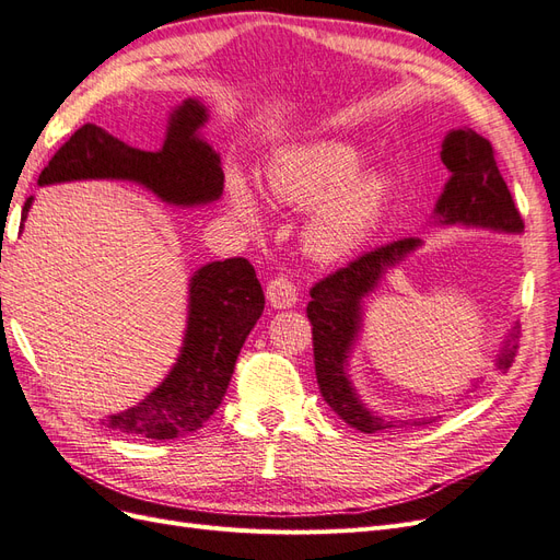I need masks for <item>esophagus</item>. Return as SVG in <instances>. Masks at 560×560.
Returning a JSON list of instances; mask_svg holds the SVG:
<instances>
[{"label":"esophagus","instance_id":"esophagus-1","mask_svg":"<svg viewBox=\"0 0 560 560\" xmlns=\"http://www.w3.org/2000/svg\"><path fill=\"white\" fill-rule=\"evenodd\" d=\"M266 299L270 303V308H276V311L292 308L296 303V284L290 278L278 276L276 280L268 282Z\"/></svg>","mask_w":560,"mask_h":560}]
</instances>
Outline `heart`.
<instances>
[{
    "instance_id": "heart-1",
    "label": "heart",
    "mask_w": 560,
    "mask_h": 560,
    "mask_svg": "<svg viewBox=\"0 0 560 560\" xmlns=\"http://www.w3.org/2000/svg\"><path fill=\"white\" fill-rule=\"evenodd\" d=\"M364 156L358 147L319 140L282 149L266 167V189L282 206H316L303 229V245L317 261H336L358 249L378 226L389 196L383 171L358 173ZM229 200L238 222L261 226V202L252 184L229 175Z\"/></svg>"
}]
</instances>
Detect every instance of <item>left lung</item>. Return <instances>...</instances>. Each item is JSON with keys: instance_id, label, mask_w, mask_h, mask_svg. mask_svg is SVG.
Segmentation results:
<instances>
[{"instance_id": "left-lung-1", "label": "left lung", "mask_w": 560, "mask_h": 560, "mask_svg": "<svg viewBox=\"0 0 560 560\" xmlns=\"http://www.w3.org/2000/svg\"><path fill=\"white\" fill-rule=\"evenodd\" d=\"M439 154H442L451 177L444 184L442 196L436 198L430 219L432 226H463L514 235L523 233V219L498 171L493 147L488 140L467 126L453 128L446 132ZM418 247H422L420 238L389 243L336 270L334 276L317 282L311 290L313 301L308 303V319L313 325L315 376L319 393L334 413L341 416L350 428L366 434L393 428L428 425L436 418H385L369 409L350 378V358L364 331L366 299L376 294L383 280L395 273V268L409 259V254ZM516 329L518 325L506 329L495 354L493 366L502 374L514 360ZM479 383V378H474L469 389Z\"/></svg>"}]
</instances>
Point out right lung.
<instances>
[{"instance_id":"1","label":"right lung","mask_w":560,"mask_h":560,"mask_svg":"<svg viewBox=\"0 0 560 560\" xmlns=\"http://www.w3.org/2000/svg\"><path fill=\"white\" fill-rule=\"evenodd\" d=\"M208 121L202 100L186 97L167 116L159 151L135 149L86 124L58 149L37 184L118 179L144 186L165 206H210L224 194V173L222 159L202 135ZM32 202L30 196L21 233ZM186 294V327L175 364L144 399L112 413L107 428L165 442L200 430L222 404L245 338L264 313L261 284L247 259L233 257L196 268Z\"/></svg>"}]
</instances>
